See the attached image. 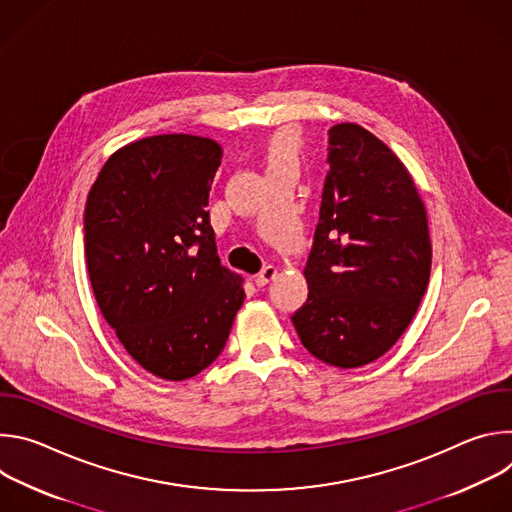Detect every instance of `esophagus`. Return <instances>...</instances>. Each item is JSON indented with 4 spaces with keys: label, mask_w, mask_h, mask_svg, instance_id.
I'll list each match as a JSON object with an SVG mask.
<instances>
[{
    "label": "esophagus",
    "mask_w": 512,
    "mask_h": 512,
    "mask_svg": "<svg viewBox=\"0 0 512 512\" xmlns=\"http://www.w3.org/2000/svg\"><path fill=\"white\" fill-rule=\"evenodd\" d=\"M277 275V267H273V265H265L255 277H253V281H255V285L257 287H263V285H267L273 277Z\"/></svg>",
    "instance_id": "34e87169"
}]
</instances>
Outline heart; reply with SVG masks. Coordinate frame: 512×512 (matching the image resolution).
Returning <instances> with one entry per match:
<instances>
[{"instance_id": "1", "label": "heart", "mask_w": 512, "mask_h": 512, "mask_svg": "<svg viewBox=\"0 0 512 512\" xmlns=\"http://www.w3.org/2000/svg\"><path fill=\"white\" fill-rule=\"evenodd\" d=\"M294 150H296V137L291 135L289 131L279 133L271 145H269V164L287 160V158H294Z\"/></svg>"}]
</instances>
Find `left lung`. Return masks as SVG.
Instances as JSON below:
<instances>
[{
  "label": "left lung",
  "mask_w": 512,
  "mask_h": 512,
  "mask_svg": "<svg viewBox=\"0 0 512 512\" xmlns=\"http://www.w3.org/2000/svg\"><path fill=\"white\" fill-rule=\"evenodd\" d=\"M328 164L304 269L308 300L291 322L318 360L356 369L411 324L429 281L431 241L411 174L371 131L334 125Z\"/></svg>",
  "instance_id": "8db88e82"
}]
</instances>
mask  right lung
Here are the masks:
<instances>
[{"mask_svg":"<svg viewBox=\"0 0 512 512\" xmlns=\"http://www.w3.org/2000/svg\"><path fill=\"white\" fill-rule=\"evenodd\" d=\"M214 139L170 133L133 141L99 172L85 206L95 300L145 371L184 381L223 352L243 306V277L221 265L208 192Z\"/></svg>","mask_w":512,"mask_h":512,"instance_id":"add662e5","label":"right lung"}]
</instances>
